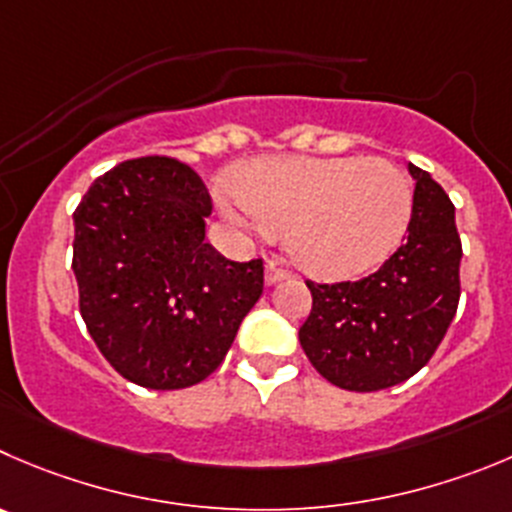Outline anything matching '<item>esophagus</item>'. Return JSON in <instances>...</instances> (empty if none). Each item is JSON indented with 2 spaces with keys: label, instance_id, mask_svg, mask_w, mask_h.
<instances>
[{
  "label": "esophagus",
  "instance_id": "esophagus-1",
  "mask_svg": "<svg viewBox=\"0 0 512 512\" xmlns=\"http://www.w3.org/2000/svg\"><path fill=\"white\" fill-rule=\"evenodd\" d=\"M289 276H291L289 271L281 269L279 261H276V259L266 261V284H269V286L279 284V281H286V279H289Z\"/></svg>",
  "mask_w": 512,
  "mask_h": 512
}]
</instances>
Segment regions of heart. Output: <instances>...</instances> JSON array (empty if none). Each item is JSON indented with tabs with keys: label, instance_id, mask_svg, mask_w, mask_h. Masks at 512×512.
Wrapping results in <instances>:
<instances>
[{
	"label": "heart",
	"instance_id": "obj_1",
	"mask_svg": "<svg viewBox=\"0 0 512 512\" xmlns=\"http://www.w3.org/2000/svg\"><path fill=\"white\" fill-rule=\"evenodd\" d=\"M223 216L284 236L291 261L319 279H347L382 264L412 213V183L384 158L259 160L238 170Z\"/></svg>",
	"mask_w": 512,
	"mask_h": 512
}]
</instances>
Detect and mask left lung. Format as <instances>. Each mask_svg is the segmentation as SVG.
Masks as SVG:
<instances>
[{
	"instance_id": "obj_1",
	"label": "left lung",
	"mask_w": 512,
	"mask_h": 512,
	"mask_svg": "<svg viewBox=\"0 0 512 512\" xmlns=\"http://www.w3.org/2000/svg\"><path fill=\"white\" fill-rule=\"evenodd\" d=\"M405 243L359 281L314 284L299 342L316 372L349 392H377L420 372L460 301L455 206L417 165Z\"/></svg>"
}]
</instances>
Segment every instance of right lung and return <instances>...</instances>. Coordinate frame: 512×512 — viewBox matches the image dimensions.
<instances>
[{"label":"right lung","mask_w":512,"mask_h":512,"mask_svg":"<svg viewBox=\"0 0 512 512\" xmlns=\"http://www.w3.org/2000/svg\"><path fill=\"white\" fill-rule=\"evenodd\" d=\"M213 203L201 175L165 155L125 160L75 211L80 314L115 372L183 389L216 372L264 291V261L206 243Z\"/></svg>","instance_id":"obj_1"}]
</instances>
